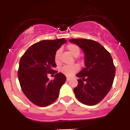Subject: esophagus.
Instances as JSON below:
<instances>
[{
    "instance_id": "obj_1",
    "label": "esophagus",
    "mask_w": 130,
    "mask_h": 130,
    "mask_svg": "<svg viewBox=\"0 0 130 130\" xmlns=\"http://www.w3.org/2000/svg\"><path fill=\"white\" fill-rule=\"evenodd\" d=\"M71 79L70 78H69V77H67V81H70Z\"/></svg>"
}]
</instances>
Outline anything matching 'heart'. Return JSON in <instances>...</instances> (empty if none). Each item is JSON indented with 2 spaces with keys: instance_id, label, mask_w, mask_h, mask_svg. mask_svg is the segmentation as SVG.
<instances>
[{
  "instance_id": "b5f03b06",
  "label": "heart",
  "mask_w": 130,
  "mask_h": 130,
  "mask_svg": "<svg viewBox=\"0 0 130 130\" xmlns=\"http://www.w3.org/2000/svg\"><path fill=\"white\" fill-rule=\"evenodd\" d=\"M67 49L74 57L78 56L79 54V52H80L79 48L76 45H75L74 44H68L67 46ZM60 52V50L57 51V52L55 54V56H54V60H55V62L57 63L59 62ZM79 67L78 65H70V66L63 67L60 69V71L64 75L68 76H71L73 75H74L75 73L78 72L79 70Z\"/></svg>"
}]
</instances>
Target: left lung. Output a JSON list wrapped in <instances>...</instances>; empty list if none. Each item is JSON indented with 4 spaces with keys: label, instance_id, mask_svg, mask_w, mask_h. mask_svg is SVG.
I'll list each match as a JSON object with an SVG mask.
<instances>
[{
    "label": "left lung",
    "instance_id": "1",
    "mask_svg": "<svg viewBox=\"0 0 130 130\" xmlns=\"http://www.w3.org/2000/svg\"><path fill=\"white\" fill-rule=\"evenodd\" d=\"M85 53V68L76 75L79 78L73 91L83 104L94 105L101 102L112 88L115 67L110 54L96 41L86 39H71Z\"/></svg>",
    "mask_w": 130,
    "mask_h": 130
}]
</instances>
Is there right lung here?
<instances>
[{
	"instance_id": "right-lung-1",
	"label": "right lung",
	"mask_w": 130,
	"mask_h": 130,
	"mask_svg": "<svg viewBox=\"0 0 130 130\" xmlns=\"http://www.w3.org/2000/svg\"><path fill=\"white\" fill-rule=\"evenodd\" d=\"M67 41L63 38L44 40L28 48L20 58L18 76L22 91L31 102L39 107L47 106L58 97L66 76L58 73L49 80L47 73L54 72L56 51ZM57 73L56 71L54 72Z\"/></svg>"
}]
</instances>
